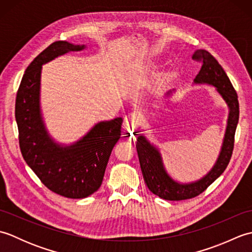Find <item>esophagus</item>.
Masks as SVG:
<instances>
[{"label":"esophagus","instance_id":"obj_1","mask_svg":"<svg viewBox=\"0 0 252 252\" xmlns=\"http://www.w3.org/2000/svg\"><path fill=\"white\" fill-rule=\"evenodd\" d=\"M126 121L130 123L132 126H136L138 125V121H140V117L135 112H132V114L126 116Z\"/></svg>","mask_w":252,"mask_h":252}]
</instances>
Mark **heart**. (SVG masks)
Here are the masks:
<instances>
[{
	"instance_id": "b5f03b06",
	"label": "heart",
	"mask_w": 252,
	"mask_h": 252,
	"mask_svg": "<svg viewBox=\"0 0 252 252\" xmlns=\"http://www.w3.org/2000/svg\"><path fill=\"white\" fill-rule=\"evenodd\" d=\"M174 76H175V72L174 71L165 72V73L162 74L161 79H160V82H161V83H167V82L171 81V80L174 78Z\"/></svg>"
}]
</instances>
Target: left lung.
Instances as JSON below:
<instances>
[{
    "label": "left lung",
    "mask_w": 252,
    "mask_h": 252,
    "mask_svg": "<svg viewBox=\"0 0 252 252\" xmlns=\"http://www.w3.org/2000/svg\"><path fill=\"white\" fill-rule=\"evenodd\" d=\"M192 58L202 63L199 73L194 79V83L215 87L228 107L226 129L221 151L215 165L201 179L189 183H180L175 181L165 169L159 148L149 142L143 134L137 136L136 151L144 181L153 194L165 200H184L201 194L224 172L233 154L234 136L239 118V104L236 91L234 90L226 72L210 53L199 50L195 53ZM174 91H169L167 93L168 97L172 95Z\"/></svg>",
    "instance_id": "left-lung-1"
}]
</instances>
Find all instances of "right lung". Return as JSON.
I'll use <instances>...</instances> for the list:
<instances>
[{
  "label": "right lung",
  "mask_w": 252,
  "mask_h": 252,
  "mask_svg": "<svg viewBox=\"0 0 252 252\" xmlns=\"http://www.w3.org/2000/svg\"><path fill=\"white\" fill-rule=\"evenodd\" d=\"M85 45L56 41L27 67L16 97L15 118L19 146L27 164L47 189L56 194L80 199L97 190L104 179L110 154L121 135L122 118L100 121L70 145L55 142L42 117V66Z\"/></svg>",
  "instance_id": "add662e5"
}]
</instances>
